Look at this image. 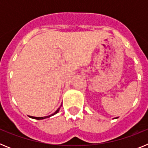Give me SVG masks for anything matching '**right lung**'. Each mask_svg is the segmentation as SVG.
I'll list each match as a JSON object with an SVG mask.
<instances>
[{
  "label": "right lung",
  "mask_w": 148,
  "mask_h": 148,
  "mask_svg": "<svg viewBox=\"0 0 148 148\" xmlns=\"http://www.w3.org/2000/svg\"><path fill=\"white\" fill-rule=\"evenodd\" d=\"M59 109H60V108H58V109L57 110H56L54 113H53V114L50 115V116H44V117H34V116H31V118H32V119H38V120H39V119H44L48 118V117H50L51 116H53V115L56 114V113H58V111H59Z\"/></svg>",
  "instance_id": "add662e5"
}]
</instances>
